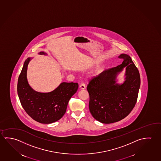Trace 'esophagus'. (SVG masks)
Returning <instances> with one entry per match:
<instances>
[{
    "label": "esophagus",
    "instance_id": "1",
    "mask_svg": "<svg viewBox=\"0 0 161 161\" xmlns=\"http://www.w3.org/2000/svg\"><path fill=\"white\" fill-rule=\"evenodd\" d=\"M80 89H85L86 88L85 83H84V82H82L81 84L80 85Z\"/></svg>",
    "mask_w": 161,
    "mask_h": 161
}]
</instances>
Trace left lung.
<instances>
[{
	"instance_id": "obj_1",
	"label": "left lung",
	"mask_w": 161,
	"mask_h": 161,
	"mask_svg": "<svg viewBox=\"0 0 161 161\" xmlns=\"http://www.w3.org/2000/svg\"><path fill=\"white\" fill-rule=\"evenodd\" d=\"M121 64L106 69L94 77L87 85L89 110L92 117L103 124L121 120L129 114L137 102L140 86L139 72L129 55L122 54ZM126 68L125 81L116 84V75Z\"/></svg>"
}]
</instances>
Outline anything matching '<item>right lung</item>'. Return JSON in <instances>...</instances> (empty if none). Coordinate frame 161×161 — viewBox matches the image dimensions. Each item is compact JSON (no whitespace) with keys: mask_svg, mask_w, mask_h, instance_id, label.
<instances>
[{"mask_svg":"<svg viewBox=\"0 0 161 161\" xmlns=\"http://www.w3.org/2000/svg\"><path fill=\"white\" fill-rule=\"evenodd\" d=\"M39 54H47L44 52ZM31 58L24 63L17 84L19 99L24 110L35 121L42 124L57 121L66 113L67 104L76 92L78 83L62 82L52 92H37L30 86L27 80V69Z\"/></svg>","mask_w":161,"mask_h":161,"instance_id":"right-lung-1","label":"right lung"}]
</instances>
